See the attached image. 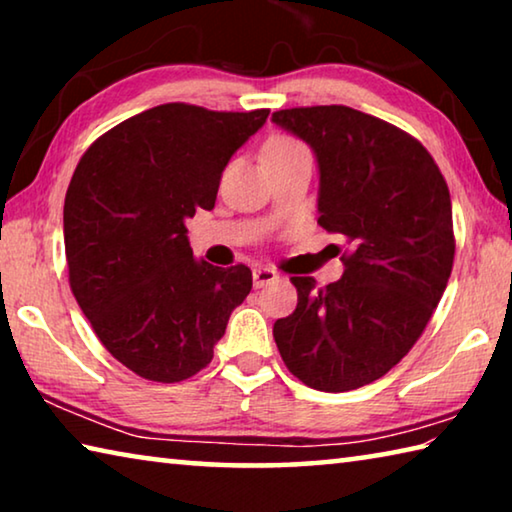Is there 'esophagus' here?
Instances as JSON below:
<instances>
[{"mask_svg":"<svg viewBox=\"0 0 512 512\" xmlns=\"http://www.w3.org/2000/svg\"><path fill=\"white\" fill-rule=\"evenodd\" d=\"M277 280V273L273 268H266V266H257L253 268V284L255 287H264V284Z\"/></svg>","mask_w":512,"mask_h":512,"instance_id":"obj_1","label":"esophagus"}]
</instances>
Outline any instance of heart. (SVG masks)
<instances>
[{"mask_svg": "<svg viewBox=\"0 0 512 512\" xmlns=\"http://www.w3.org/2000/svg\"><path fill=\"white\" fill-rule=\"evenodd\" d=\"M289 155H309V151L305 144L289 135H275L273 140H268V144L264 146V160L289 158Z\"/></svg>", "mask_w": 512, "mask_h": 512, "instance_id": "heart-1", "label": "heart"}]
</instances>
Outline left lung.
<instances>
[{
  "instance_id": "obj_1",
  "label": "left lung",
  "mask_w": 512,
  "mask_h": 512,
  "mask_svg": "<svg viewBox=\"0 0 512 512\" xmlns=\"http://www.w3.org/2000/svg\"><path fill=\"white\" fill-rule=\"evenodd\" d=\"M316 153L318 225L345 239L339 282L291 277L298 307L275 320L282 361L302 384L343 393L406 357L443 298L454 264L452 198L409 133L348 106L273 112Z\"/></svg>"
}]
</instances>
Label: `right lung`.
Wrapping results in <instances>:
<instances>
[{"instance_id": "right-lung-1", "label": "right lung", "mask_w": 512, "mask_h": 512, "mask_svg": "<svg viewBox=\"0 0 512 512\" xmlns=\"http://www.w3.org/2000/svg\"><path fill=\"white\" fill-rule=\"evenodd\" d=\"M266 117L162 103L83 153L63 210L69 287L135 375L173 384L203 370L253 289L244 264L196 262L185 221L212 210L225 164Z\"/></svg>"}]
</instances>
